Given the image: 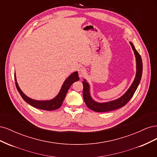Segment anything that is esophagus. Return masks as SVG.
<instances>
[{"instance_id": "esophagus-1", "label": "esophagus", "mask_w": 157, "mask_h": 157, "mask_svg": "<svg viewBox=\"0 0 157 157\" xmlns=\"http://www.w3.org/2000/svg\"><path fill=\"white\" fill-rule=\"evenodd\" d=\"M86 73V69L84 67H81L78 69V76L80 77H82Z\"/></svg>"}]
</instances>
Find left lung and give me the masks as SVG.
<instances>
[{"label":"left lung","mask_w":157,"mask_h":157,"mask_svg":"<svg viewBox=\"0 0 157 157\" xmlns=\"http://www.w3.org/2000/svg\"><path fill=\"white\" fill-rule=\"evenodd\" d=\"M130 44L132 46V50L134 52L136 60V74L134 82H132L130 87L129 88L126 92L118 99L115 100L108 101L105 103H98L94 101L90 96V85L86 82V80L84 79L82 81L83 84V98L84 100L86 103V106L92 111L96 112H107L115 110L124 106L130 100L133 95L134 94L137 86L140 82L142 75V71H143V64H142L141 58L135 47L131 42Z\"/></svg>","instance_id":"1"}]
</instances>
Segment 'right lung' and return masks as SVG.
Segmentation results:
<instances>
[{"mask_svg": "<svg viewBox=\"0 0 157 157\" xmlns=\"http://www.w3.org/2000/svg\"><path fill=\"white\" fill-rule=\"evenodd\" d=\"M14 78H15L16 86L17 91L21 95L22 98L24 99V101H25L27 103H29V105H31L33 107L46 111H53L56 110L57 109H59L61 106V105H62V103L65 98L66 94H67L71 85H72L73 83H74L75 82L78 81L79 80L78 72L77 71H75V72L69 75L68 78L65 80V82H63L62 86H61L59 94L57 95L54 99H50V100L39 101L35 100V99H33L29 97H27L26 95L23 94V92L21 91V89L18 86L16 77V73H14Z\"/></svg>", "mask_w": 157, "mask_h": 157, "instance_id": "1", "label": "right lung"}]
</instances>
